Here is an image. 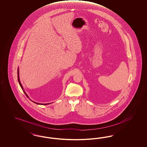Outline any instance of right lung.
I'll return each mask as SVG.
<instances>
[{
	"label": "right lung",
	"mask_w": 147,
	"mask_h": 147,
	"mask_svg": "<svg viewBox=\"0 0 147 147\" xmlns=\"http://www.w3.org/2000/svg\"><path fill=\"white\" fill-rule=\"evenodd\" d=\"M18 82H19V85L20 86V87H21V88H22V89L23 90V87H22V85L21 84V82H20V80H19V68L18 69ZM23 92H24V93H25V94L26 95V96L27 98H28V96H27V95L26 93H25V92L23 90ZM33 102L35 103L36 104H38V105H49V103H47V104H41V103H36V102H34V101H33Z\"/></svg>",
	"instance_id": "right-lung-1"
}]
</instances>
